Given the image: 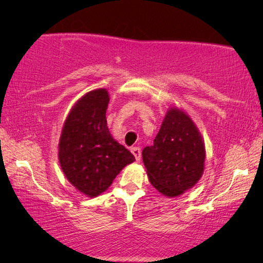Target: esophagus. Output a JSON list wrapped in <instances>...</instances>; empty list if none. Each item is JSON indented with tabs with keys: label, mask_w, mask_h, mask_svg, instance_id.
I'll return each mask as SVG.
<instances>
[{
	"label": "esophagus",
	"mask_w": 263,
	"mask_h": 263,
	"mask_svg": "<svg viewBox=\"0 0 263 263\" xmlns=\"http://www.w3.org/2000/svg\"><path fill=\"white\" fill-rule=\"evenodd\" d=\"M130 151H132V153L134 154L135 159L139 161V160H140V158H141V151H140L139 147H132Z\"/></svg>",
	"instance_id": "34e87169"
}]
</instances>
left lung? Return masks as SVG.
<instances>
[{
	"label": "left lung",
	"mask_w": 263,
	"mask_h": 263,
	"mask_svg": "<svg viewBox=\"0 0 263 263\" xmlns=\"http://www.w3.org/2000/svg\"><path fill=\"white\" fill-rule=\"evenodd\" d=\"M204 143L184 111L171 107L152 146L142 151L149 182L168 197L181 195L199 182L204 168Z\"/></svg>",
	"instance_id": "8db88e82"
}]
</instances>
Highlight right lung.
<instances>
[{
	"label": "right lung",
	"mask_w": 263,
	"mask_h": 263,
	"mask_svg": "<svg viewBox=\"0 0 263 263\" xmlns=\"http://www.w3.org/2000/svg\"><path fill=\"white\" fill-rule=\"evenodd\" d=\"M109 100L105 88L86 93L71 107L60 138L63 174L89 197L105 192L122 168L135 160L110 134L105 117Z\"/></svg>",
	"instance_id": "right-lung-1"
}]
</instances>
